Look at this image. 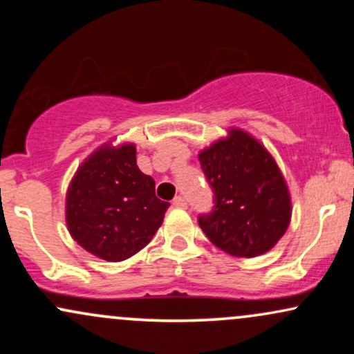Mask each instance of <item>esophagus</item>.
Segmentation results:
<instances>
[{"mask_svg":"<svg viewBox=\"0 0 354 354\" xmlns=\"http://www.w3.org/2000/svg\"><path fill=\"white\" fill-rule=\"evenodd\" d=\"M173 206H176V208H186V200L183 196H176L173 200Z\"/></svg>","mask_w":354,"mask_h":354,"instance_id":"esophagus-1","label":"esophagus"}]
</instances>
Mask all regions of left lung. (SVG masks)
<instances>
[{"label":"left lung","instance_id":"1","mask_svg":"<svg viewBox=\"0 0 354 354\" xmlns=\"http://www.w3.org/2000/svg\"><path fill=\"white\" fill-rule=\"evenodd\" d=\"M198 160L214 193L211 213L198 218L209 241L238 258L270 251L291 219V198L273 156L246 131L231 128Z\"/></svg>","mask_w":354,"mask_h":354}]
</instances>
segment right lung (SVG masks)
<instances>
[{
    "label": "right lung",
    "mask_w": 354,
    "mask_h": 354,
    "mask_svg": "<svg viewBox=\"0 0 354 354\" xmlns=\"http://www.w3.org/2000/svg\"><path fill=\"white\" fill-rule=\"evenodd\" d=\"M169 203L136 165V146L104 145L80 166L66 193V225L84 250L106 261L131 258L151 241Z\"/></svg>",
    "instance_id": "add662e5"
}]
</instances>
